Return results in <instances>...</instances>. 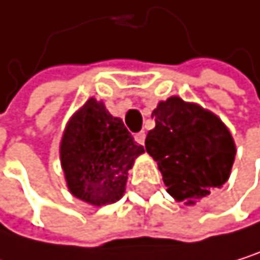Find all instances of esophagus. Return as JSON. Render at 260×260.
I'll list each match as a JSON object with an SVG mask.
<instances>
[{
  "mask_svg": "<svg viewBox=\"0 0 260 260\" xmlns=\"http://www.w3.org/2000/svg\"><path fill=\"white\" fill-rule=\"evenodd\" d=\"M135 141L138 142V144L144 146V141H146V133H144V132H139V133H136V135H135Z\"/></svg>",
  "mask_w": 260,
  "mask_h": 260,
  "instance_id": "esophagus-1",
  "label": "esophagus"
}]
</instances>
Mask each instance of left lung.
Wrapping results in <instances>:
<instances>
[{
  "instance_id": "left-lung-1",
  "label": "left lung",
  "mask_w": 260,
  "mask_h": 260,
  "mask_svg": "<svg viewBox=\"0 0 260 260\" xmlns=\"http://www.w3.org/2000/svg\"><path fill=\"white\" fill-rule=\"evenodd\" d=\"M152 118L155 128L147 133L146 150L177 202L196 205L228 181L236 146L214 113L172 96L158 104Z\"/></svg>"
}]
</instances>
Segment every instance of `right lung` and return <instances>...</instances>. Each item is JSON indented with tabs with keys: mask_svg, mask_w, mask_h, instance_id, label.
Here are the masks:
<instances>
[{
	"mask_svg": "<svg viewBox=\"0 0 260 260\" xmlns=\"http://www.w3.org/2000/svg\"><path fill=\"white\" fill-rule=\"evenodd\" d=\"M144 153L122 119L94 98L73 114L60 142V161L70 192L82 202L104 206L125 192L128 171Z\"/></svg>",
	"mask_w": 260,
	"mask_h": 260,
	"instance_id": "obj_1",
	"label": "right lung"
}]
</instances>
